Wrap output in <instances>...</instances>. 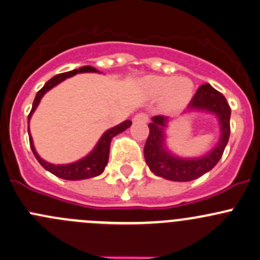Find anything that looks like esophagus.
Instances as JSON below:
<instances>
[{
	"label": "esophagus",
	"instance_id": "obj_1",
	"mask_svg": "<svg viewBox=\"0 0 260 260\" xmlns=\"http://www.w3.org/2000/svg\"><path fill=\"white\" fill-rule=\"evenodd\" d=\"M133 121H135L136 123H146L148 122V116H147L146 113H137L135 116V118H133Z\"/></svg>",
	"mask_w": 260,
	"mask_h": 260
}]
</instances>
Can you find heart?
Returning a JSON list of instances; mask_svg holds the SVG:
<instances>
[{"label":"heart","instance_id":"b5f03b06","mask_svg":"<svg viewBox=\"0 0 260 260\" xmlns=\"http://www.w3.org/2000/svg\"><path fill=\"white\" fill-rule=\"evenodd\" d=\"M144 92L152 98H163L166 107L183 108L193 95L192 81L174 76H149L142 82Z\"/></svg>","mask_w":260,"mask_h":260}]
</instances>
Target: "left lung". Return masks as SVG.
Returning a JSON list of instances; mask_svg holds the SVG:
<instances>
[{"label": "left lung", "instance_id": "obj_1", "mask_svg": "<svg viewBox=\"0 0 260 260\" xmlns=\"http://www.w3.org/2000/svg\"><path fill=\"white\" fill-rule=\"evenodd\" d=\"M185 112H207L214 114L219 123L220 137L207 154L196 158L179 157L167 147L166 129L168 127V117H152V122L148 124L149 136L144 146V158L155 176L174 182H189L214 168L222 158L231 135V107L225 97L209 83L202 84L197 89Z\"/></svg>", "mask_w": 260, "mask_h": 260}]
</instances>
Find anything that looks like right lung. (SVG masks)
<instances>
[{"instance_id": "right-lung-1", "label": "right lung", "mask_w": 260, "mask_h": 260, "mask_svg": "<svg viewBox=\"0 0 260 260\" xmlns=\"http://www.w3.org/2000/svg\"><path fill=\"white\" fill-rule=\"evenodd\" d=\"M86 72H93V73H100V71L95 70L94 67L91 66H83V67L78 68V70L70 71V72L61 73V75H57L54 77H52L40 91L37 92L36 97H35L34 106H32L31 112L28 114V123L31 119L32 114L36 111L37 106L40 105L42 97L47 93L50 89L53 88L54 86H57L58 83H61L62 81H64L66 78H70L72 76L77 75V73H86ZM132 122L131 121H124L119 123L116 127H112L106 131L102 135V137L100 138V141L97 142V144L94 146V148L92 149L86 157L81 158V159L76 160L73 163H68V165H53V163H48L47 160L42 159L40 157V154L36 152L35 148L34 139H32L31 133H29V127H28V137H29V144H31V149L34 152L36 159L40 162V165L46 169V171L51 172L54 176L59 177L62 179L67 180H82V179H88L93 178V177L100 176L103 173L106 166L108 163V157H109V147H111V141L114 136L119 135L123 131H125L127 128L131 127Z\"/></svg>"}]
</instances>
